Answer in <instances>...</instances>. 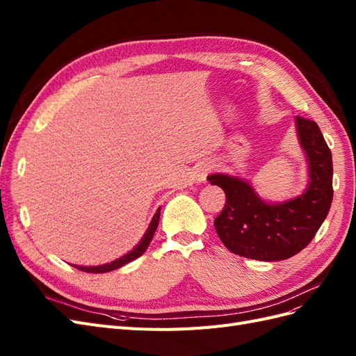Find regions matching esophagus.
Masks as SVG:
<instances>
[{
    "label": "esophagus",
    "instance_id": "34e87169",
    "mask_svg": "<svg viewBox=\"0 0 356 356\" xmlns=\"http://www.w3.org/2000/svg\"><path fill=\"white\" fill-rule=\"evenodd\" d=\"M212 170V165L209 163V161H203V163H200L197 168H196V172H195V178L196 181H204L208 177L209 172Z\"/></svg>",
    "mask_w": 356,
    "mask_h": 356
}]
</instances>
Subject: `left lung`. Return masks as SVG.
Instances as JSON below:
<instances>
[{
    "label": "left lung",
    "mask_w": 356,
    "mask_h": 356,
    "mask_svg": "<svg viewBox=\"0 0 356 356\" xmlns=\"http://www.w3.org/2000/svg\"><path fill=\"white\" fill-rule=\"evenodd\" d=\"M296 129L309 165L303 195L267 203L250 182L225 174L208 177L225 193V204L213 221L229 251L260 261H279L298 254L315 238L332 202V157L319 126L296 117Z\"/></svg>",
    "instance_id": "1"
}]
</instances>
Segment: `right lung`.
Returning <instances> with one entry per match:
<instances>
[{
	"label": "right lung",
	"mask_w": 356,
	"mask_h": 356,
	"mask_svg": "<svg viewBox=\"0 0 356 356\" xmlns=\"http://www.w3.org/2000/svg\"><path fill=\"white\" fill-rule=\"evenodd\" d=\"M159 218H160V208L154 213V217H153L152 222H149L148 229H147V232L144 234V238L141 239V242H139L131 252H127L126 255L120 257V258H118V260H114L111 263H106V264H102V266H92V267H88V266H74V267L79 268V270H81V272H86V273H106V272L115 270V268H120L122 266L136 260L138 257H141L147 251L149 242H152L153 236H154V232H156L157 225H159Z\"/></svg>",
	"instance_id": "add662e5"
}]
</instances>
